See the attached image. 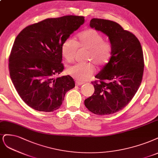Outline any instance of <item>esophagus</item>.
<instances>
[{"label":"esophagus","mask_w":158,"mask_h":158,"mask_svg":"<svg viewBox=\"0 0 158 158\" xmlns=\"http://www.w3.org/2000/svg\"><path fill=\"white\" fill-rule=\"evenodd\" d=\"M76 85H81L84 84V82H82V81H76Z\"/></svg>","instance_id":"obj_1"}]
</instances>
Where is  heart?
I'll return each mask as SVG.
<instances>
[{"label":"heart","instance_id":"obj_1","mask_svg":"<svg viewBox=\"0 0 158 158\" xmlns=\"http://www.w3.org/2000/svg\"><path fill=\"white\" fill-rule=\"evenodd\" d=\"M78 48L88 50L86 59L94 63L97 67H102L109 60L112 53L110 42L103 40V36L94 29H88L78 36L77 41L69 37L61 46V53L65 60L72 62ZM95 72L91 63H75L68 67L67 73L78 80H88Z\"/></svg>","mask_w":158,"mask_h":158}]
</instances>
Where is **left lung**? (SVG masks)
I'll return each instance as SVG.
<instances>
[{
	"label": "left lung",
	"mask_w": 158,
	"mask_h": 158,
	"mask_svg": "<svg viewBox=\"0 0 158 158\" xmlns=\"http://www.w3.org/2000/svg\"><path fill=\"white\" fill-rule=\"evenodd\" d=\"M91 28L109 39L112 53L92 81L94 94L84 101L88 109L97 115H108L126 106L137 93L143 79L144 57L140 43L129 31L114 21L94 18Z\"/></svg>",
	"instance_id": "8db88e82"
}]
</instances>
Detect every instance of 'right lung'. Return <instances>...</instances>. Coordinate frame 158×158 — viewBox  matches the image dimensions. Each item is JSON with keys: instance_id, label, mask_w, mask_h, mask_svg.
<instances>
[{"instance_id": "1", "label": "right lung", "mask_w": 158, "mask_h": 158, "mask_svg": "<svg viewBox=\"0 0 158 158\" xmlns=\"http://www.w3.org/2000/svg\"><path fill=\"white\" fill-rule=\"evenodd\" d=\"M83 16L48 18L26 27L15 38L9 57L11 80L19 95L33 109L53 112L74 88L69 75L55 78L64 69L61 46L84 23Z\"/></svg>"}]
</instances>
